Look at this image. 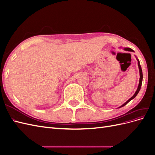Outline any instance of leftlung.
<instances>
[{"label": "left lung", "mask_w": 155, "mask_h": 155, "mask_svg": "<svg viewBox=\"0 0 155 155\" xmlns=\"http://www.w3.org/2000/svg\"><path fill=\"white\" fill-rule=\"evenodd\" d=\"M124 50H126V51H134V50H132L131 48H124ZM137 58V57H136ZM137 61H138V68H139V72H140V80H139V84H138V88H137V91L135 92V93H134V94L131 97L130 99H129L127 101L125 104H124L122 105H121L120 107H119L118 108H120V107H124V106H125V105H127L128 104V103L130 101V100H133L134 98L137 96V94H138V92H139V91H140V88H141V86H142V79H143V74H142V67H141V66H140V61H139V59L137 58Z\"/></svg>", "instance_id": "obj_1"}]
</instances>
